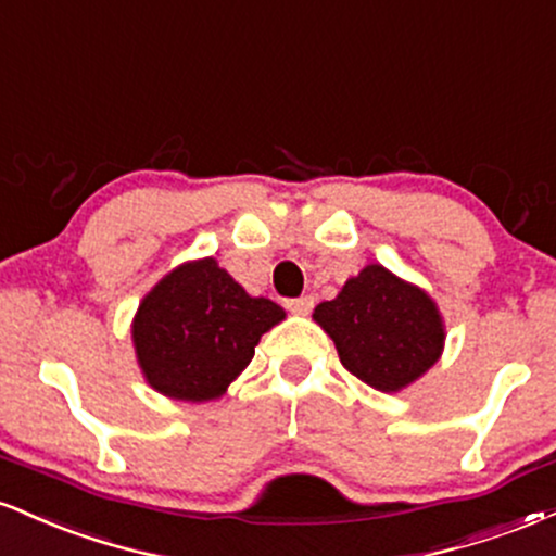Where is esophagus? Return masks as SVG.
Returning a JSON list of instances; mask_svg holds the SVG:
<instances>
[{
    "label": "esophagus",
    "mask_w": 556,
    "mask_h": 556,
    "mask_svg": "<svg viewBox=\"0 0 556 556\" xmlns=\"http://www.w3.org/2000/svg\"><path fill=\"white\" fill-rule=\"evenodd\" d=\"M289 309L293 315H309L312 309H315V299L312 296H299V299H291L289 302Z\"/></svg>",
    "instance_id": "obj_1"
}]
</instances>
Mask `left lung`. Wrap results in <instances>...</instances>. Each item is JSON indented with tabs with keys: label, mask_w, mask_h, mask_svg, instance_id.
Wrapping results in <instances>:
<instances>
[{
	"label": "left lung",
	"mask_w": 556,
	"mask_h": 556,
	"mask_svg": "<svg viewBox=\"0 0 556 556\" xmlns=\"http://www.w3.org/2000/svg\"><path fill=\"white\" fill-rule=\"evenodd\" d=\"M312 317L332 338L343 367L382 393L419 380L445 349V323L432 296L382 265L345 280Z\"/></svg>",
	"instance_id": "left-lung-1"
}]
</instances>
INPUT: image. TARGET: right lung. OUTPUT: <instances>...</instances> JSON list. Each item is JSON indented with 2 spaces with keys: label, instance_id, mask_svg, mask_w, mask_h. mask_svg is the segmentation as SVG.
I'll list each match as a JSON object with an SVG mask.
<instances>
[{
  "label": "right lung",
  "instance_id": "obj_1",
  "mask_svg": "<svg viewBox=\"0 0 556 556\" xmlns=\"http://www.w3.org/2000/svg\"><path fill=\"white\" fill-rule=\"evenodd\" d=\"M283 317L276 302L250 296L213 257L192 260L163 276L137 306V364L150 388L166 397L213 401Z\"/></svg>",
  "mask_w": 556,
  "mask_h": 556
}]
</instances>
